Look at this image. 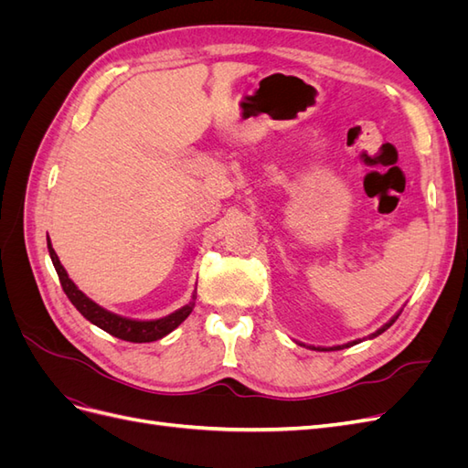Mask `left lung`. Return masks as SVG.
Returning a JSON list of instances; mask_svg holds the SVG:
<instances>
[{
  "label": "left lung",
  "mask_w": 468,
  "mask_h": 468,
  "mask_svg": "<svg viewBox=\"0 0 468 468\" xmlns=\"http://www.w3.org/2000/svg\"><path fill=\"white\" fill-rule=\"evenodd\" d=\"M400 316V313L399 314H396L390 322H387L385 325H382V328L380 330H377L371 337H377L378 334H382V332H385V330H388L390 328V325L396 322V318H399ZM356 344H359V339H356V342H349V344H346V346H335V347H313V346H310V349H318V351H335V349H344V347H351V346H356Z\"/></svg>",
  "instance_id": "8db88e82"
}]
</instances>
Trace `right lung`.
I'll list each match as a JSON object with an SVG mask.
<instances>
[{
    "mask_svg": "<svg viewBox=\"0 0 468 468\" xmlns=\"http://www.w3.org/2000/svg\"><path fill=\"white\" fill-rule=\"evenodd\" d=\"M47 242H48L50 260L54 263L56 273H58L60 285H62L66 296L69 299V303H72L80 310L83 318H88L91 324L97 325V328L105 330L107 334L115 335L119 339H124V342L148 344V342H155V339L167 335L169 332H174L177 325L191 314V310L195 306V294H193V301L189 304H186L183 308L176 310L174 314H169V316L160 318V320L140 322V320H131V318H122V316L112 314V313H109V310L95 304L91 299H88V296L74 285V281L68 277L66 269L62 267L58 256H56V251L50 244L48 236H47Z\"/></svg>",
    "mask_w": 468,
    "mask_h": 468,
    "instance_id": "right-lung-1",
    "label": "right lung"
}]
</instances>
